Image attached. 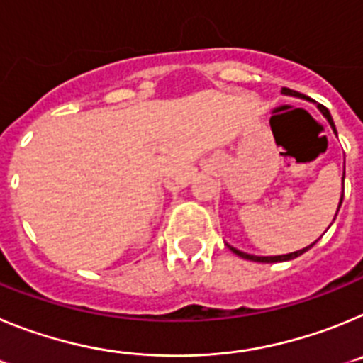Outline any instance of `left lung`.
Masks as SVG:
<instances>
[{
	"mask_svg": "<svg viewBox=\"0 0 363 363\" xmlns=\"http://www.w3.org/2000/svg\"><path fill=\"white\" fill-rule=\"evenodd\" d=\"M281 92H284V94H289V96H298V98H300V96H301L300 92L291 91V89H287V86H284V89H281ZM318 108H320V111H322V114L327 118V121L331 123L333 130H335V133H336L335 123H333V118H331V114H329V111H327V108L323 107V105H318ZM344 174H345V172H344ZM342 200H344V192H342V198H340V205H342ZM340 205H338V211H340ZM314 243H316V242H314ZM314 243H311L309 247H306V249H301V251L289 252V255H281V256H255V255H247V252L238 251V249H234L233 245H227V247H229V249L234 252V255H238L240 258L251 259V262H262V264H274V262H287V259L298 258V256H301L306 251H309V249L314 245Z\"/></svg>",
	"mask_w": 363,
	"mask_h": 363,
	"instance_id": "obj_1",
	"label": "left lung"
}]
</instances>
